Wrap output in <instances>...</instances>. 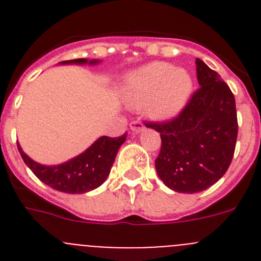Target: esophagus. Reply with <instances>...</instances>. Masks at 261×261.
I'll use <instances>...</instances> for the list:
<instances>
[{
  "mask_svg": "<svg viewBox=\"0 0 261 261\" xmlns=\"http://www.w3.org/2000/svg\"><path fill=\"white\" fill-rule=\"evenodd\" d=\"M144 129L145 125L142 123H140V121H133V123H130V130L133 133H141Z\"/></svg>",
  "mask_w": 261,
  "mask_h": 261,
  "instance_id": "34e87169",
  "label": "esophagus"
}]
</instances>
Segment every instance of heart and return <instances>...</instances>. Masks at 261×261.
Masks as SVG:
<instances>
[{
	"mask_svg": "<svg viewBox=\"0 0 261 261\" xmlns=\"http://www.w3.org/2000/svg\"><path fill=\"white\" fill-rule=\"evenodd\" d=\"M193 93V78L186 69L168 62H150L132 71L124 84V99L130 107L145 110L156 120L180 114Z\"/></svg>",
	"mask_w": 261,
	"mask_h": 261,
	"instance_id": "heart-1",
	"label": "heart"
}]
</instances>
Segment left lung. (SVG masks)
Masks as SVG:
<instances>
[{"label": "left lung", "mask_w": 261, "mask_h": 261, "mask_svg": "<svg viewBox=\"0 0 261 261\" xmlns=\"http://www.w3.org/2000/svg\"><path fill=\"white\" fill-rule=\"evenodd\" d=\"M200 87L180 115L166 123H149L161 133L155 170L170 190L196 193L220 180L227 171L238 137L231 90L202 60L196 59Z\"/></svg>", "instance_id": "obj_1"}]
</instances>
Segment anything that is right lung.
<instances>
[{"label": "right lung", "mask_w": 261, "mask_h": 261, "mask_svg": "<svg viewBox=\"0 0 261 261\" xmlns=\"http://www.w3.org/2000/svg\"><path fill=\"white\" fill-rule=\"evenodd\" d=\"M100 60L75 59L62 61L60 64H78V65H95ZM126 133L120 137L102 136L84 153L69 159L60 165H40L30 158L18 144V150L23 161L36 177L53 190L65 193H86L102 186L110 175L117 150L125 142Z\"/></svg>", "instance_id": "1"}]
</instances>
